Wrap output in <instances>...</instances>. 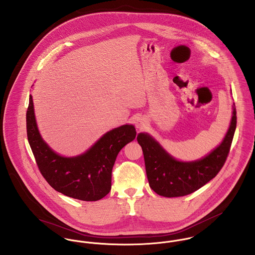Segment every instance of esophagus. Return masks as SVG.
<instances>
[{"mask_svg": "<svg viewBox=\"0 0 255 255\" xmlns=\"http://www.w3.org/2000/svg\"><path fill=\"white\" fill-rule=\"evenodd\" d=\"M135 125H136V127L138 128V129H142L146 125V120L144 118H141V117L137 118L135 119Z\"/></svg>", "mask_w": 255, "mask_h": 255, "instance_id": "34e87169", "label": "esophagus"}]
</instances>
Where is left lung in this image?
<instances>
[{
  "label": "left lung",
  "mask_w": 255,
  "mask_h": 255,
  "mask_svg": "<svg viewBox=\"0 0 255 255\" xmlns=\"http://www.w3.org/2000/svg\"><path fill=\"white\" fill-rule=\"evenodd\" d=\"M235 104L228 132L219 146L208 156L195 162H179L170 156L152 137L144 133L137 135L141 146L145 172L150 188L158 195H188L204 186L219 173L231 147L237 125Z\"/></svg>",
  "instance_id": "obj_1"
}]
</instances>
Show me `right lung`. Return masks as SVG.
<instances>
[{"mask_svg":"<svg viewBox=\"0 0 255 255\" xmlns=\"http://www.w3.org/2000/svg\"><path fill=\"white\" fill-rule=\"evenodd\" d=\"M26 128L40 174L56 191L81 201H98L110 192L113 167L118 152L137 135L133 125H123L105 134L79 156H60L39 136L31 95Z\"/></svg>","mask_w":255,"mask_h":255,"instance_id":"1","label":"right lung"}]
</instances>
